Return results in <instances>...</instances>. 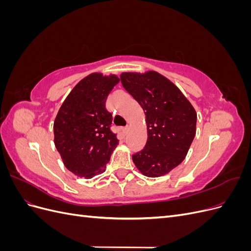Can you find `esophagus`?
<instances>
[{
    "label": "esophagus",
    "mask_w": 251,
    "mask_h": 251,
    "mask_svg": "<svg viewBox=\"0 0 251 251\" xmlns=\"http://www.w3.org/2000/svg\"><path fill=\"white\" fill-rule=\"evenodd\" d=\"M127 130H128V126H124V127H123V133H124V134H126V133H127Z\"/></svg>",
    "instance_id": "34e87169"
}]
</instances>
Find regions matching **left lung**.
I'll use <instances>...</instances> for the list:
<instances>
[{
	"label": "left lung",
	"mask_w": 251,
	"mask_h": 251,
	"mask_svg": "<svg viewBox=\"0 0 251 251\" xmlns=\"http://www.w3.org/2000/svg\"><path fill=\"white\" fill-rule=\"evenodd\" d=\"M124 88L146 114L148 140L133 162L144 176L160 177L178 166L196 135L197 113L174 83L155 71L120 75Z\"/></svg>",
	"instance_id": "obj_1"
}]
</instances>
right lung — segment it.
Segmentation results:
<instances>
[{"label":"right lung","instance_id":"obj_1","mask_svg":"<svg viewBox=\"0 0 251 251\" xmlns=\"http://www.w3.org/2000/svg\"><path fill=\"white\" fill-rule=\"evenodd\" d=\"M118 82L116 75L90 74L73 88L58 110L53 125L54 144L66 168L76 176L90 179L104 172L117 147L105 100Z\"/></svg>","mask_w":251,"mask_h":251}]
</instances>
